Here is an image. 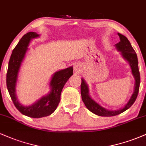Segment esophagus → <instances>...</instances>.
Segmentation results:
<instances>
[{
	"instance_id": "34e87169",
	"label": "esophagus",
	"mask_w": 146,
	"mask_h": 146,
	"mask_svg": "<svg viewBox=\"0 0 146 146\" xmlns=\"http://www.w3.org/2000/svg\"><path fill=\"white\" fill-rule=\"evenodd\" d=\"M74 70H76V72H78V70H80L79 66H78V64H74Z\"/></svg>"
}]
</instances>
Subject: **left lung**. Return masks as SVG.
Returning a JSON list of instances; mask_svg holds the SVG:
<instances>
[{
	"label": "left lung",
	"mask_w": 146,
	"mask_h": 146,
	"mask_svg": "<svg viewBox=\"0 0 146 146\" xmlns=\"http://www.w3.org/2000/svg\"><path fill=\"white\" fill-rule=\"evenodd\" d=\"M118 35L119 36L121 41H120L119 43L116 44V47L118 49V50L121 51L123 57L129 62L131 68H132V73L134 77V79H135L134 92L132 94L130 100H129L127 105L123 108L120 109L118 110H115V111H110V110H107L106 109L103 108L91 98L89 95L88 86L84 80L82 79L80 88L82 101L85 105L86 108L89 111L100 116H116V115L120 114V113H123V111H126L127 109H129L134 104L139 94V86H140V73H139V70L138 58H137V53L135 52L134 50L133 49L132 45H131L129 40L127 39V38L124 35L120 34V33H118Z\"/></svg>",
	"instance_id": "8db88e82"
}]
</instances>
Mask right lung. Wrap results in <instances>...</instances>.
<instances>
[{
  "mask_svg": "<svg viewBox=\"0 0 146 146\" xmlns=\"http://www.w3.org/2000/svg\"><path fill=\"white\" fill-rule=\"evenodd\" d=\"M39 36L36 33L30 32L24 35L20 39L11 55L6 78L8 91L14 106L22 114L31 118L45 117L55 111L60 102L62 89L70 77L73 75V67L56 72L50 83L51 87L50 92L47 96L42 97L36 103L30 106L25 107L19 103L15 94V87L19 69L28 50L30 41L32 39Z\"/></svg>",
  "mask_w": 146,
  "mask_h": 146,
  "instance_id": "right-lung-1",
  "label": "right lung"
}]
</instances>
